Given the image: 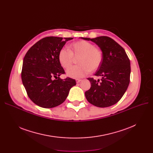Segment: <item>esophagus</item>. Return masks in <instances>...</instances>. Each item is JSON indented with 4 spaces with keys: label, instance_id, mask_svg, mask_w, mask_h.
I'll list each match as a JSON object with an SVG mask.
<instances>
[{
    "label": "esophagus",
    "instance_id": "34e87169",
    "mask_svg": "<svg viewBox=\"0 0 153 153\" xmlns=\"http://www.w3.org/2000/svg\"><path fill=\"white\" fill-rule=\"evenodd\" d=\"M76 81L77 83H79V82H80L81 81V79H76Z\"/></svg>",
    "mask_w": 153,
    "mask_h": 153
}]
</instances>
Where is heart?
Wrapping results in <instances>:
<instances>
[{"instance_id":"obj_1","label":"heart","mask_w":153,"mask_h":153,"mask_svg":"<svg viewBox=\"0 0 153 153\" xmlns=\"http://www.w3.org/2000/svg\"><path fill=\"white\" fill-rule=\"evenodd\" d=\"M69 50L62 48L58 53V61L61 66L68 68L73 61V57H78L79 65L72 66L66 71L67 76L73 79L82 78L89 72L97 70L103 61V52L94 44L87 41H79L71 44Z\"/></svg>"}]
</instances>
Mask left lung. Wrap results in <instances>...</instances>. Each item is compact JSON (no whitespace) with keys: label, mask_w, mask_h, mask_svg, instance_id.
I'll return each mask as SVG.
<instances>
[{"label":"left lung","mask_w":153,"mask_h":153,"mask_svg":"<svg viewBox=\"0 0 153 153\" xmlns=\"http://www.w3.org/2000/svg\"><path fill=\"white\" fill-rule=\"evenodd\" d=\"M98 45L103 52V61L95 76L100 81L88 78L91 87L85 92L87 101L98 107L117 103L125 93L130 80V61L123 48L108 36L81 38Z\"/></svg>","instance_id":"obj_1"}]
</instances>
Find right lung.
Instances as JSON below:
<instances>
[{
	"label": "right lung",
	"mask_w": 153,
	"mask_h": 153,
	"mask_svg": "<svg viewBox=\"0 0 153 153\" xmlns=\"http://www.w3.org/2000/svg\"><path fill=\"white\" fill-rule=\"evenodd\" d=\"M72 39L45 37L26 53L22 80L28 96L36 105L46 108L57 107L65 101L71 88L76 85L74 79L59 77L65 72L59 62L58 53L66 42Z\"/></svg>",
	"instance_id": "add662e5"
}]
</instances>
